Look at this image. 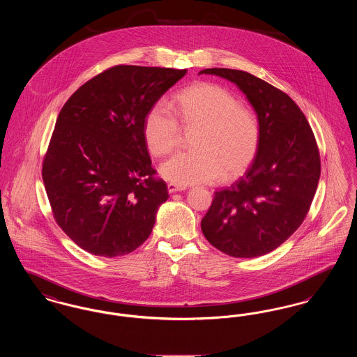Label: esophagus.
Wrapping results in <instances>:
<instances>
[{"instance_id":"34e87169","label":"esophagus","mask_w":357,"mask_h":357,"mask_svg":"<svg viewBox=\"0 0 357 357\" xmlns=\"http://www.w3.org/2000/svg\"><path fill=\"white\" fill-rule=\"evenodd\" d=\"M167 188H169L170 194H174V192H178V191H185L186 186H179V185H175V183H169Z\"/></svg>"}]
</instances>
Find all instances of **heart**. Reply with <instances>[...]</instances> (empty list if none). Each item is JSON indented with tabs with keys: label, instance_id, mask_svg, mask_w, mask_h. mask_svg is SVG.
Instances as JSON below:
<instances>
[{
	"label": "heart",
	"instance_id": "heart-1",
	"mask_svg": "<svg viewBox=\"0 0 357 357\" xmlns=\"http://www.w3.org/2000/svg\"><path fill=\"white\" fill-rule=\"evenodd\" d=\"M175 109L188 128H199L194 151L174 155L160 166V175L178 185L211 183L236 178L253 162L259 146V124L255 114L241 107L221 85L198 83L176 95ZM150 153L165 156L181 140V126L170 107L153 104L143 124Z\"/></svg>",
	"mask_w": 357,
	"mask_h": 357
}]
</instances>
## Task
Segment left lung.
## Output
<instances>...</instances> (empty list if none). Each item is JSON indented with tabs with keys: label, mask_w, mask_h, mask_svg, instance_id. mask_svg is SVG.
Masks as SVG:
<instances>
[{
	"label": "left lung",
	"mask_w": 357,
	"mask_h": 357,
	"mask_svg": "<svg viewBox=\"0 0 357 357\" xmlns=\"http://www.w3.org/2000/svg\"><path fill=\"white\" fill-rule=\"evenodd\" d=\"M202 73L237 85L259 124L253 163L231 186L215 191L202 233L231 257L271 253L300 227L316 194L321 166L313 131L287 93L252 73L227 68Z\"/></svg>",
	"instance_id": "obj_1"
}]
</instances>
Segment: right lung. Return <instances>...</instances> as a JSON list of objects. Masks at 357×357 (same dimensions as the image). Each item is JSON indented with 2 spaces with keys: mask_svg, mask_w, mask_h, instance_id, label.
<instances>
[{
  "mask_svg": "<svg viewBox=\"0 0 357 357\" xmlns=\"http://www.w3.org/2000/svg\"><path fill=\"white\" fill-rule=\"evenodd\" d=\"M187 69L118 66L82 85L61 108L43 165L53 217L93 255L134 252L169 198L143 135L150 108Z\"/></svg>",
  "mask_w": 357,
  "mask_h": 357,
  "instance_id": "obj_1",
  "label": "right lung"
}]
</instances>
